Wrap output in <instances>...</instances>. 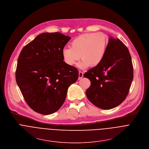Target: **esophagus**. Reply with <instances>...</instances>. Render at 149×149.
I'll list each match as a JSON object with an SVG mask.
<instances>
[{"label":"esophagus","instance_id":"34e87169","mask_svg":"<svg viewBox=\"0 0 149 149\" xmlns=\"http://www.w3.org/2000/svg\"><path fill=\"white\" fill-rule=\"evenodd\" d=\"M83 75H84V73L82 71H79V79H81L82 77H83Z\"/></svg>","mask_w":149,"mask_h":149}]
</instances>
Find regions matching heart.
I'll list each match as a JSON object with an SVG mask.
<instances>
[{
    "mask_svg": "<svg viewBox=\"0 0 149 149\" xmlns=\"http://www.w3.org/2000/svg\"><path fill=\"white\" fill-rule=\"evenodd\" d=\"M108 42V37L102 32L81 34L71 41V48L63 49V60L67 65L72 66L81 57L82 60L78 64L79 67H95L104 59Z\"/></svg>",
    "mask_w": 149,
    "mask_h": 149,
    "instance_id": "1",
    "label": "heart"
}]
</instances>
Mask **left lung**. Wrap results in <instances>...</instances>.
<instances>
[{
    "label": "left lung",
    "mask_w": 149,
    "mask_h": 149,
    "mask_svg": "<svg viewBox=\"0 0 149 149\" xmlns=\"http://www.w3.org/2000/svg\"><path fill=\"white\" fill-rule=\"evenodd\" d=\"M84 77L91 81L86 95L92 104L102 109L118 107L127 97L133 78L128 48L119 39L109 37L104 59Z\"/></svg>",
    "instance_id": "1"
}]
</instances>
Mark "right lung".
<instances>
[{
	"label": "right lung",
	"instance_id": "1",
	"mask_svg": "<svg viewBox=\"0 0 149 149\" xmlns=\"http://www.w3.org/2000/svg\"><path fill=\"white\" fill-rule=\"evenodd\" d=\"M71 37L44 33L25 45L19 55L16 80L27 105L35 112L50 115L64 104L78 70L64 62L62 52Z\"/></svg>",
	"mask_w": 149,
	"mask_h": 149
}]
</instances>
